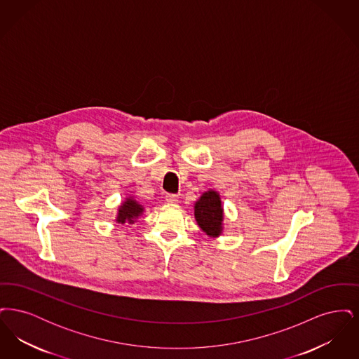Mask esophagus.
<instances>
[{"instance_id": "34e87169", "label": "esophagus", "mask_w": 359, "mask_h": 359, "mask_svg": "<svg viewBox=\"0 0 359 359\" xmlns=\"http://www.w3.org/2000/svg\"><path fill=\"white\" fill-rule=\"evenodd\" d=\"M165 202H167L168 205H176V203L179 202V196H177V195H172V194H170V195H167V196H165Z\"/></svg>"}]
</instances>
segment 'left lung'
I'll return each mask as SVG.
<instances>
[{"mask_svg":"<svg viewBox=\"0 0 359 359\" xmlns=\"http://www.w3.org/2000/svg\"><path fill=\"white\" fill-rule=\"evenodd\" d=\"M194 217L198 226L211 238H218L223 234V210L221 195L215 189H207L194 203Z\"/></svg>","mask_w":359,"mask_h":359,"instance_id":"8db88e82","label":"left lung"}]
</instances>
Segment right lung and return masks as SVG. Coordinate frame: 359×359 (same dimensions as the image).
Instances as JSON below:
<instances>
[{
	"label": "right lung",
	"mask_w": 359,
	"mask_h": 359,
	"mask_svg": "<svg viewBox=\"0 0 359 359\" xmlns=\"http://www.w3.org/2000/svg\"><path fill=\"white\" fill-rule=\"evenodd\" d=\"M144 211H145V207L136 201L135 196L129 195L123 199V202L117 208L116 222L120 223V224H123V223L133 224L144 214Z\"/></svg>",
	"instance_id": "1"
}]
</instances>
